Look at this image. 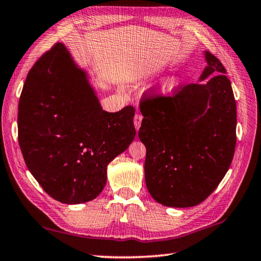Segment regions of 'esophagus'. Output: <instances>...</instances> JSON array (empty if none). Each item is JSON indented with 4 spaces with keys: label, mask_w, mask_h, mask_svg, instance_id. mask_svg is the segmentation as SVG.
Here are the masks:
<instances>
[{
    "label": "esophagus",
    "mask_w": 261,
    "mask_h": 261,
    "mask_svg": "<svg viewBox=\"0 0 261 261\" xmlns=\"http://www.w3.org/2000/svg\"><path fill=\"white\" fill-rule=\"evenodd\" d=\"M142 120H143V116L141 115V114H136L135 117H134V125H135L136 130H138L139 127H141Z\"/></svg>",
    "instance_id": "esophagus-1"
}]
</instances>
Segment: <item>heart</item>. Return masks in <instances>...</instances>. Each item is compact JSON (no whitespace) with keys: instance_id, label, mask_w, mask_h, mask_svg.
Returning a JSON list of instances; mask_svg holds the SVG:
<instances>
[{"instance_id":"1","label":"heart","mask_w":261,"mask_h":261,"mask_svg":"<svg viewBox=\"0 0 261 261\" xmlns=\"http://www.w3.org/2000/svg\"><path fill=\"white\" fill-rule=\"evenodd\" d=\"M180 84V80L176 76H170V77H167L163 80L160 85L157 86V93L161 95V96H167V95L173 93L177 87Z\"/></svg>"}]
</instances>
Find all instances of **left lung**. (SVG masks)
<instances>
[{
    "label": "left lung",
    "instance_id": "1",
    "mask_svg": "<svg viewBox=\"0 0 261 261\" xmlns=\"http://www.w3.org/2000/svg\"><path fill=\"white\" fill-rule=\"evenodd\" d=\"M205 60L201 83L180 85L171 96L144 94L139 104L146 186L167 207L204 201L225 177L234 154L237 111L231 83L217 57L205 52Z\"/></svg>",
    "mask_w": 261,
    "mask_h": 261
}]
</instances>
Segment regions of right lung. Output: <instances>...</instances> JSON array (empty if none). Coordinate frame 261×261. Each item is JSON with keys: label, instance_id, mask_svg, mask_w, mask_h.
Segmentation results:
<instances>
[{"label": "right lung", "instance_id": "add662e5", "mask_svg": "<svg viewBox=\"0 0 261 261\" xmlns=\"http://www.w3.org/2000/svg\"><path fill=\"white\" fill-rule=\"evenodd\" d=\"M135 109H101L87 73L62 43L30 69L18 101V144L45 192L63 204L91 201L106 185L107 165L134 141Z\"/></svg>", "mask_w": 261, "mask_h": 261}]
</instances>
